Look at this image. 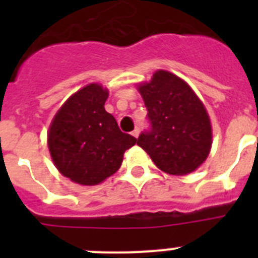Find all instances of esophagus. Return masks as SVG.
I'll list each match as a JSON object with an SVG mask.
<instances>
[{"label":"esophagus","instance_id":"1","mask_svg":"<svg viewBox=\"0 0 258 258\" xmlns=\"http://www.w3.org/2000/svg\"><path fill=\"white\" fill-rule=\"evenodd\" d=\"M132 136L136 137V138H138V136H140V129H138V127H136V129L132 132Z\"/></svg>","mask_w":258,"mask_h":258}]
</instances>
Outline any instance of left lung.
Returning <instances> with one entry per match:
<instances>
[{"instance_id":"left-lung-1","label":"left lung","mask_w":258,"mask_h":258,"mask_svg":"<svg viewBox=\"0 0 258 258\" xmlns=\"http://www.w3.org/2000/svg\"><path fill=\"white\" fill-rule=\"evenodd\" d=\"M138 90L150 131L141 133L137 145L168 174L184 175L198 169L212 146L211 120L198 95L183 80L163 70Z\"/></svg>"}]
</instances>
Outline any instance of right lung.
Returning <instances> with one entry per match:
<instances>
[{
  "instance_id": "add662e5",
  "label": "right lung",
  "mask_w": 258,
  "mask_h": 258,
  "mask_svg": "<svg viewBox=\"0 0 258 258\" xmlns=\"http://www.w3.org/2000/svg\"><path fill=\"white\" fill-rule=\"evenodd\" d=\"M108 90L89 84L68 98L52 118L47 134L51 159L61 174L85 186L111 177L137 138L118 129L104 109Z\"/></svg>"
}]
</instances>
